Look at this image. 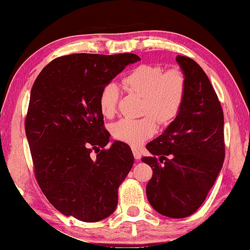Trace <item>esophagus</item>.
<instances>
[{
  "instance_id": "34e87169",
  "label": "esophagus",
  "mask_w": 250,
  "mask_h": 250,
  "mask_svg": "<svg viewBox=\"0 0 250 250\" xmlns=\"http://www.w3.org/2000/svg\"><path fill=\"white\" fill-rule=\"evenodd\" d=\"M132 150H133V154H134L135 159H141V158H142V152L139 151L138 148L132 147Z\"/></svg>"
}]
</instances>
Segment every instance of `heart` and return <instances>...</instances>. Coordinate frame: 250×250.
Wrapping results in <instances>:
<instances>
[{
	"mask_svg": "<svg viewBox=\"0 0 250 250\" xmlns=\"http://www.w3.org/2000/svg\"><path fill=\"white\" fill-rule=\"evenodd\" d=\"M123 86L143 96V114L145 117L122 118L114 123L112 133L120 141L139 145L157 130V121L167 124L177 116L186 94V77L180 69L164 71L159 65L142 64L123 80ZM120 90L115 83H108L100 92L99 105L104 116L116 111Z\"/></svg>",
	"mask_w": 250,
	"mask_h": 250,
	"instance_id": "obj_1",
	"label": "heart"
}]
</instances>
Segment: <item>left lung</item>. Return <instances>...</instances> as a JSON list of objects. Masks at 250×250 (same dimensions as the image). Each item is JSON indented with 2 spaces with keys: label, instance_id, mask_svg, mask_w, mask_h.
Returning <instances> with one entry per match:
<instances>
[{
  "label": "left lung",
  "instance_id": "obj_1",
  "mask_svg": "<svg viewBox=\"0 0 250 250\" xmlns=\"http://www.w3.org/2000/svg\"><path fill=\"white\" fill-rule=\"evenodd\" d=\"M186 77L181 108L160 136L147 144L152 169L147 199L157 212L171 218L190 216L211 190L225 158L224 114L203 69L177 56Z\"/></svg>",
  "mask_w": 250,
  "mask_h": 250
}]
</instances>
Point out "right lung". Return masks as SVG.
Segmentation results:
<instances>
[{
    "instance_id": "add662e5",
    "label": "right lung",
    "mask_w": 250,
    "mask_h": 250,
    "mask_svg": "<svg viewBox=\"0 0 250 250\" xmlns=\"http://www.w3.org/2000/svg\"><path fill=\"white\" fill-rule=\"evenodd\" d=\"M139 60L134 54L63 56L34 82L25 132L35 176L48 201L65 216L93 223L115 211L118 188L134 156L120 141L104 149L111 135L104 128L99 95L126 65ZM92 150L95 157L89 156Z\"/></svg>"
}]
</instances>
